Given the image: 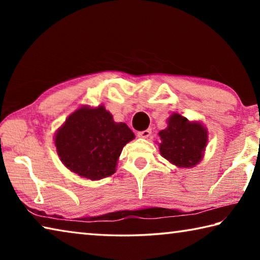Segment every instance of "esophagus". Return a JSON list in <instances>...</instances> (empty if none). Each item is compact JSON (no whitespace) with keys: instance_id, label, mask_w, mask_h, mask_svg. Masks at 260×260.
Instances as JSON below:
<instances>
[{"instance_id":"1","label":"esophagus","mask_w":260,"mask_h":260,"mask_svg":"<svg viewBox=\"0 0 260 260\" xmlns=\"http://www.w3.org/2000/svg\"><path fill=\"white\" fill-rule=\"evenodd\" d=\"M150 135H151V129H146V131L139 132L138 133L139 138H142V139H148Z\"/></svg>"}]
</instances>
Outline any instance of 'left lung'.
<instances>
[{"mask_svg":"<svg viewBox=\"0 0 260 260\" xmlns=\"http://www.w3.org/2000/svg\"><path fill=\"white\" fill-rule=\"evenodd\" d=\"M208 134V129L201 121H190L173 112L167 119L166 128L158 133L160 155L180 169L196 166L204 157Z\"/></svg>","mask_w":260,"mask_h":260,"instance_id":"1","label":"left lung"}]
</instances>
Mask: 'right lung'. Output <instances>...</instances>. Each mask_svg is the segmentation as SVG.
Instances as JSON below:
<instances>
[{"instance_id":"add662e5","label":"right lung","mask_w":260,"mask_h":260,"mask_svg":"<svg viewBox=\"0 0 260 260\" xmlns=\"http://www.w3.org/2000/svg\"><path fill=\"white\" fill-rule=\"evenodd\" d=\"M134 138L129 127L114 121L104 105H82L56 131L54 143L67 169L96 181L116 172L122 148Z\"/></svg>"}]
</instances>
